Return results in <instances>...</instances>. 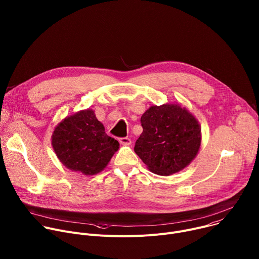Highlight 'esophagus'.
<instances>
[{"label": "esophagus", "mask_w": 259, "mask_h": 259, "mask_svg": "<svg viewBox=\"0 0 259 259\" xmlns=\"http://www.w3.org/2000/svg\"><path fill=\"white\" fill-rule=\"evenodd\" d=\"M119 141H120V143L123 144V145H129V144H131V139L128 138V137H121V138L119 139Z\"/></svg>", "instance_id": "34e87169"}]
</instances>
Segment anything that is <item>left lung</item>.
Returning <instances> with one entry per match:
<instances>
[{"mask_svg": "<svg viewBox=\"0 0 259 259\" xmlns=\"http://www.w3.org/2000/svg\"><path fill=\"white\" fill-rule=\"evenodd\" d=\"M142 133L134 152L153 173L170 175L186 168L201 145V127L178 103L151 106L141 116Z\"/></svg>", "mask_w": 259, "mask_h": 259, "instance_id": "8db88e82", "label": "left lung"}]
</instances>
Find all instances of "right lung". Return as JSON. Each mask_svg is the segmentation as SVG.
Wrapping results in <instances>:
<instances>
[{
  "instance_id": "add662e5",
  "label": "right lung",
  "mask_w": 259,
  "mask_h": 259,
  "mask_svg": "<svg viewBox=\"0 0 259 259\" xmlns=\"http://www.w3.org/2000/svg\"><path fill=\"white\" fill-rule=\"evenodd\" d=\"M51 139L59 161L66 168L85 175L102 171L120 145L105 133L92 109L66 117L56 126Z\"/></svg>"
}]
</instances>
